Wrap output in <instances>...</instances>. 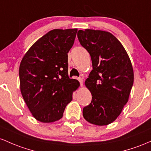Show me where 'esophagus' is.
<instances>
[{"label": "esophagus", "mask_w": 151, "mask_h": 151, "mask_svg": "<svg viewBox=\"0 0 151 151\" xmlns=\"http://www.w3.org/2000/svg\"><path fill=\"white\" fill-rule=\"evenodd\" d=\"M78 80L79 82H80L81 86H82L83 84V78H78Z\"/></svg>", "instance_id": "34e87169"}]
</instances>
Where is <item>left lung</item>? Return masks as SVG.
<instances>
[{"label": "left lung", "mask_w": 151, "mask_h": 151, "mask_svg": "<svg viewBox=\"0 0 151 151\" xmlns=\"http://www.w3.org/2000/svg\"><path fill=\"white\" fill-rule=\"evenodd\" d=\"M77 35L93 65L85 81L92 101L83 108V116L92 124L106 126L118 118L128 102L134 78L133 66L123 45L109 32L80 30Z\"/></svg>", "instance_id": "8db88e82"}]
</instances>
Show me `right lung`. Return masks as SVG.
Instances as JSON below:
<instances>
[{
	"mask_svg": "<svg viewBox=\"0 0 151 151\" xmlns=\"http://www.w3.org/2000/svg\"><path fill=\"white\" fill-rule=\"evenodd\" d=\"M77 29H54L30 47L19 68L20 86L33 116L43 123L63 117L79 82L69 78L68 53L74 43Z\"/></svg>",
	"mask_w": 151,
	"mask_h": 151,
	"instance_id": "add662e5",
	"label": "right lung"
}]
</instances>
